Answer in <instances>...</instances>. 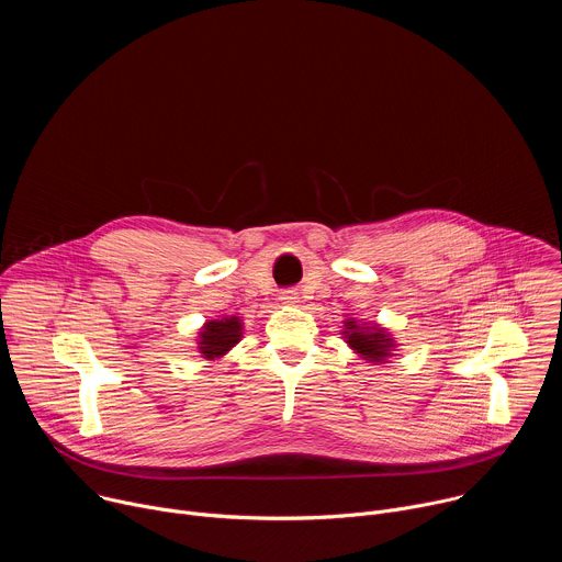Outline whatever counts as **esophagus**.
Returning <instances> with one entry per match:
<instances>
[{
	"instance_id": "esophagus-1",
	"label": "esophagus",
	"mask_w": 562,
	"mask_h": 562,
	"mask_svg": "<svg viewBox=\"0 0 562 562\" xmlns=\"http://www.w3.org/2000/svg\"><path fill=\"white\" fill-rule=\"evenodd\" d=\"M280 300H282L284 304H295V302H300V297H297V293H295L293 289L282 291V293H280Z\"/></svg>"
}]
</instances>
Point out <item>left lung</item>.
I'll return each mask as SVG.
<instances>
[{"label":"left lung","instance_id":"obj_1","mask_svg":"<svg viewBox=\"0 0 562 562\" xmlns=\"http://www.w3.org/2000/svg\"><path fill=\"white\" fill-rule=\"evenodd\" d=\"M345 327H347V331H342V334H345L349 347L356 353H360L364 360H369V362H384V358L391 356L393 340L386 336L384 329L358 327L356 319H349Z\"/></svg>","mask_w":562,"mask_h":562}]
</instances>
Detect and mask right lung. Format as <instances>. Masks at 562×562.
I'll return each mask as SVG.
<instances>
[{"label":"right lung","instance_id":"right-lung-1","mask_svg":"<svg viewBox=\"0 0 562 562\" xmlns=\"http://www.w3.org/2000/svg\"><path fill=\"white\" fill-rule=\"evenodd\" d=\"M239 338H243V323H239V317L231 315L222 319H211L200 331L198 349L206 360H215L224 356L231 347H235Z\"/></svg>","mask_w":562,"mask_h":562}]
</instances>
